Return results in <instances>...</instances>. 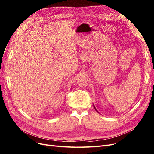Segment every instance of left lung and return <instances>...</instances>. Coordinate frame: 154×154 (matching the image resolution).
Instances as JSON below:
<instances>
[{
    "label": "left lung",
    "mask_w": 154,
    "mask_h": 154,
    "mask_svg": "<svg viewBox=\"0 0 154 154\" xmlns=\"http://www.w3.org/2000/svg\"><path fill=\"white\" fill-rule=\"evenodd\" d=\"M94 109H95V110H96V111H97V110H96V107H95V106H94Z\"/></svg>",
    "instance_id": "left-lung-1"
}]
</instances>
